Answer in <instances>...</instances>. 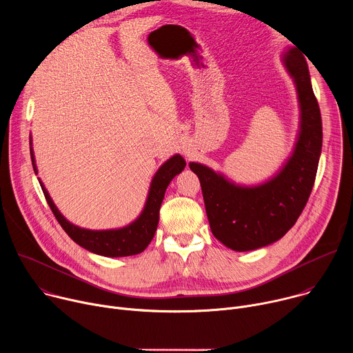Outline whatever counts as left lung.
I'll list each match as a JSON object with an SVG mask.
<instances>
[{
    "instance_id": "1",
    "label": "left lung",
    "mask_w": 353,
    "mask_h": 353,
    "mask_svg": "<svg viewBox=\"0 0 353 353\" xmlns=\"http://www.w3.org/2000/svg\"><path fill=\"white\" fill-rule=\"evenodd\" d=\"M281 60L296 86L300 121L292 154L278 173L264 183L241 185L205 165H188L203 188L212 234L234 251L257 250L283 237L303 211L316 180L323 125L309 67L294 47Z\"/></svg>"
}]
</instances>
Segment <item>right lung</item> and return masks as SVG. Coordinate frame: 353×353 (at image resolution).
<instances>
[{
  "instance_id": "obj_1",
  "label": "right lung",
  "mask_w": 353,
  "mask_h": 353,
  "mask_svg": "<svg viewBox=\"0 0 353 353\" xmlns=\"http://www.w3.org/2000/svg\"><path fill=\"white\" fill-rule=\"evenodd\" d=\"M30 158L33 170L37 174V166L34 161V154L32 148V137H30ZM185 161L180 155H173L170 159H168L155 173L150 181L148 196L145 201V205L139 216L128 223L127 226L119 228V229H106V230H90L85 228H79L74 223H71L56 207L53 203L52 196H50L48 191L46 190L44 184L39 179V183L41 185L43 194L47 199L48 207L52 208L56 219L61 225V228L65 230V233L81 247L90 251L97 256L105 257H127V256H135L142 253V251L148 247V244L152 241L158 222H159V210L162 205V201L165 196V191L170 181L184 170Z\"/></svg>"
}]
</instances>
